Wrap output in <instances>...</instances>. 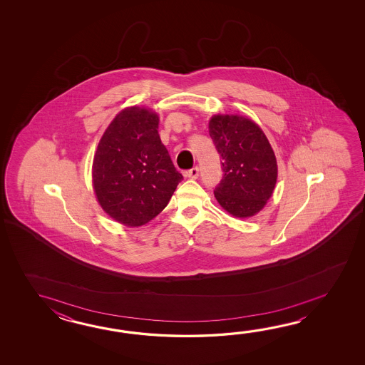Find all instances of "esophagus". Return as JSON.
Here are the masks:
<instances>
[{"mask_svg": "<svg viewBox=\"0 0 365 365\" xmlns=\"http://www.w3.org/2000/svg\"><path fill=\"white\" fill-rule=\"evenodd\" d=\"M184 175H185V178H189V179H197L200 176V168L198 167H193L192 170H187V171L184 172Z\"/></svg>", "mask_w": 365, "mask_h": 365, "instance_id": "esophagus-1", "label": "esophagus"}]
</instances>
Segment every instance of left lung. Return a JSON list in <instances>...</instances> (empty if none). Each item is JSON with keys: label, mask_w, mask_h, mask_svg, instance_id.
Segmentation results:
<instances>
[{"label": "left lung", "mask_w": 365, "mask_h": 365, "mask_svg": "<svg viewBox=\"0 0 365 365\" xmlns=\"http://www.w3.org/2000/svg\"><path fill=\"white\" fill-rule=\"evenodd\" d=\"M209 133L223 170L215 198L233 217H253L272 197L278 176L269 140L258 125L242 116H214Z\"/></svg>", "instance_id": "8db88e82"}]
</instances>
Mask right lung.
Here are the masks:
<instances>
[{
  "label": "right lung",
  "instance_id": "1",
  "mask_svg": "<svg viewBox=\"0 0 365 365\" xmlns=\"http://www.w3.org/2000/svg\"><path fill=\"white\" fill-rule=\"evenodd\" d=\"M158 125L154 112L130 107L113 118L99 142L93 189L103 210L118 223L146 225L167 206L182 180Z\"/></svg>",
  "mask_w": 365,
  "mask_h": 365
}]
</instances>
